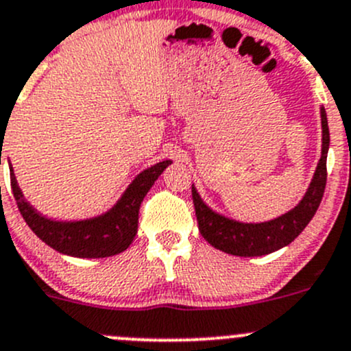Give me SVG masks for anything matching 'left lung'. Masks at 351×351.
I'll return each mask as SVG.
<instances>
[{
  "instance_id": "left-lung-1",
  "label": "left lung",
  "mask_w": 351,
  "mask_h": 351,
  "mask_svg": "<svg viewBox=\"0 0 351 351\" xmlns=\"http://www.w3.org/2000/svg\"><path fill=\"white\" fill-rule=\"evenodd\" d=\"M321 129L323 144L321 158L316 166L309 189L302 200L285 214L265 222H241L212 210L195 186L192 185L193 205L198 221V229L204 239H207L217 250L232 256H263L287 246L304 231L316 214L326 186V158L329 149V129L326 110L321 107Z\"/></svg>"
}]
</instances>
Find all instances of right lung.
I'll use <instances>...</instances> for the list:
<instances>
[{
  "instance_id": "obj_1",
  "label": "right lung",
  "mask_w": 351,
  "mask_h": 351,
  "mask_svg": "<svg viewBox=\"0 0 351 351\" xmlns=\"http://www.w3.org/2000/svg\"><path fill=\"white\" fill-rule=\"evenodd\" d=\"M171 162V159H166L141 171L112 208L97 217L81 219V221H56L45 217L37 208L32 207L20 190L12 162H10V178H12L13 197L20 208V214L23 215L28 228L42 241L67 256L107 258L125 251L134 241L137 234L141 202L147 195L159 175Z\"/></svg>"
}]
</instances>
